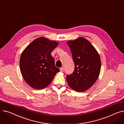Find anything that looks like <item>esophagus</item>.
Instances as JSON below:
<instances>
[{"label":"esophagus","instance_id":"esophagus-1","mask_svg":"<svg viewBox=\"0 0 124 124\" xmlns=\"http://www.w3.org/2000/svg\"><path fill=\"white\" fill-rule=\"evenodd\" d=\"M60 70L61 72H63V71H64V68H63V67H61V68H60Z\"/></svg>","mask_w":124,"mask_h":124}]
</instances>
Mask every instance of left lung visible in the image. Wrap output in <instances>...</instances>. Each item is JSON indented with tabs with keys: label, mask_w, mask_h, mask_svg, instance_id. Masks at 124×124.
Listing matches in <instances>:
<instances>
[{
	"label": "left lung",
	"mask_w": 124,
	"mask_h": 124,
	"mask_svg": "<svg viewBox=\"0 0 124 124\" xmlns=\"http://www.w3.org/2000/svg\"><path fill=\"white\" fill-rule=\"evenodd\" d=\"M67 44L75 64L73 72L66 75L69 86L78 92L87 90L98 78L101 61L99 53L86 39L80 37Z\"/></svg>",
	"instance_id": "8db88e82"
}]
</instances>
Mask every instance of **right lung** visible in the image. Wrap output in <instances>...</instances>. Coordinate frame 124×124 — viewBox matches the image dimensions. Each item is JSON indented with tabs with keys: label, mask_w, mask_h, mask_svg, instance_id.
<instances>
[{
	"label": "right lung",
	"mask_w": 124,
	"mask_h": 124,
	"mask_svg": "<svg viewBox=\"0 0 124 124\" xmlns=\"http://www.w3.org/2000/svg\"><path fill=\"white\" fill-rule=\"evenodd\" d=\"M58 43L40 37L32 41L21 55L19 66L24 80L35 89L49 85L60 69L51 53Z\"/></svg>",
	"instance_id": "obj_1"
}]
</instances>
